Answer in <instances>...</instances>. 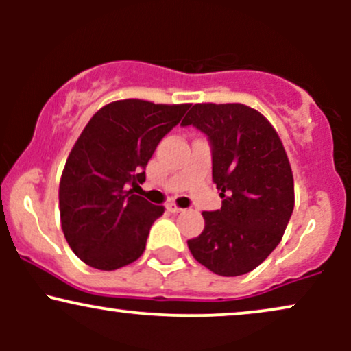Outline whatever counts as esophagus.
<instances>
[{"mask_svg":"<svg viewBox=\"0 0 351 351\" xmlns=\"http://www.w3.org/2000/svg\"><path fill=\"white\" fill-rule=\"evenodd\" d=\"M167 209H168V211H170V213H175V215H176V213L183 211V209H181L180 206H176L175 203H168V204H167Z\"/></svg>","mask_w":351,"mask_h":351,"instance_id":"34e87169","label":"esophagus"}]
</instances>
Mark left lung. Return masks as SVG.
<instances>
[{"instance_id": "8db88e82", "label": "left lung", "mask_w": 351, "mask_h": 351, "mask_svg": "<svg viewBox=\"0 0 351 351\" xmlns=\"http://www.w3.org/2000/svg\"><path fill=\"white\" fill-rule=\"evenodd\" d=\"M208 136L213 181L223 206L204 211V229L188 241L193 257L224 277L263 264L293 211V176L279 135L243 104H196L181 122Z\"/></svg>"}]
</instances>
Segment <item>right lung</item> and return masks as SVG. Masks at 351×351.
I'll use <instances>...</instances> for the list:
<instances>
[{"label": "right lung", "instance_id": "1", "mask_svg": "<svg viewBox=\"0 0 351 351\" xmlns=\"http://www.w3.org/2000/svg\"><path fill=\"white\" fill-rule=\"evenodd\" d=\"M189 108L127 99L88 120L69 153L59 184L60 223L80 261L115 271L138 259L153 221L163 215L134 195L153 152Z\"/></svg>", "mask_w": 351, "mask_h": 351}]
</instances>
